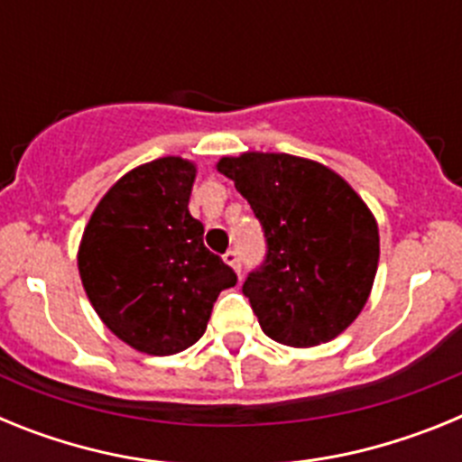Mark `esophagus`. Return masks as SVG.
Wrapping results in <instances>:
<instances>
[{
	"mask_svg": "<svg viewBox=\"0 0 462 462\" xmlns=\"http://www.w3.org/2000/svg\"><path fill=\"white\" fill-rule=\"evenodd\" d=\"M224 263H226V266L234 268V271L240 275V256H238V252H236V250H228L226 254H224Z\"/></svg>",
	"mask_w": 462,
	"mask_h": 462,
	"instance_id": "34e87169",
	"label": "esophagus"
}]
</instances>
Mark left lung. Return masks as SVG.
Listing matches in <instances>:
<instances>
[{"label": "left lung", "mask_w": 462, "mask_h": 462, "mask_svg": "<svg viewBox=\"0 0 462 462\" xmlns=\"http://www.w3.org/2000/svg\"><path fill=\"white\" fill-rule=\"evenodd\" d=\"M268 240L266 266L243 293L261 330L308 349L345 333L368 303L379 263V228L354 187L314 159L284 152L222 157Z\"/></svg>", "instance_id": "obj_1"}]
</instances>
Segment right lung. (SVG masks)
<instances>
[{"label": "right lung", "mask_w": 462, "mask_h": 462, "mask_svg": "<svg viewBox=\"0 0 462 462\" xmlns=\"http://www.w3.org/2000/svg\"><path fill=\"white\" fill-rule=\"evenodd\" d=\"M196 164L159 157L125 173L85 224L79 273L106 328L136 352L171 356L201 340L236 273L206 250L189 215Z\"/></svg>", "instance_id": "obj_1"}]
</instances>
